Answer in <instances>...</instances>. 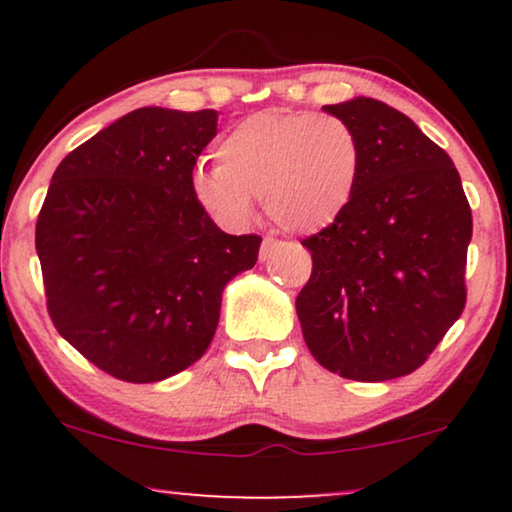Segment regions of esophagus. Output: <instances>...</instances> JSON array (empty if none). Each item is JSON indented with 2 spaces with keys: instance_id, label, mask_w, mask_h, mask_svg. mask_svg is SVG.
Masks as SVG:
<instances>
[{
  "instance_id": "obj_1",
  "label": "esophagus",
  "mask_w": 512,
  "mask_h": 512,
  "mask_svg": "<svg viewBox=\"0 0 512 512\" xmlns=\"http://www.w3.org/2000/svg\"><path fill=\"white\" fill-rule=\"evenodd\" d=\"M275 249H277V240H272V237H265L263 244H261V251H258V258H261V261H268Z\"/></svg>"
}]
</instances>
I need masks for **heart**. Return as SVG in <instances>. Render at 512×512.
Masks as SVG:
<instances>
[{"label":"heart","mask_w":512,"mask_h":512,"mask_svg":"<svg viewBox=\"0 0 512 512\" xmlns=\"http://www.w3.org/2000/svg\"><path fill=\"white\" fill-rule=\"evenodd\" d=\"M219 165L200 163L191 191L228 228L251 219L256 198L289 233L331 228L359 186L363 151L352 125L310 111H261L228 130L216 146Z\"/></svg>","instance_id":"1"}]
</instances>
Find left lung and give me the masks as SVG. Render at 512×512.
<instances>
[{"mask_svg": "<svg viewBox=\"0 0 512 512\" xmlns=\"http://www.w3.org/2000/svg\"><path fill=\"white\" fill-rule=\"evenodd\" d=\"M352 125L363 165L352 205L303 240L310 282L296 298L314 359L347 380L410 375L466 305L473 216L452 158L373 97L328 104Z\"/></svg>", "mask_w": 512, "mask_h": 512, "instance_id": "1", "label": "left lung"}]
</instances>
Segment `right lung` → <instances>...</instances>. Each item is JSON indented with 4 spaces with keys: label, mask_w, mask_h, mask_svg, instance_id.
Returning a JSON list of instances; mask_svg holds the SVG:
<instances>
[{
    "label": "right lung",
    "mask_w": 512,
    "mask_h": 512,
    "mask_svg": "<svg viewBox=\"0 0 512 512\" xmlns=\"http://www.w3.org/2000/svg\"><path fill=\"white\" fill-rule=\"evenodd\" d=\"M214 109L130 111L62 158L37 219L55 328L118 380L160 382L207 352L221 293L258 261L193 198Z\"/></svg>",
    "instance_id": "add662e5"
}]
</instances>
